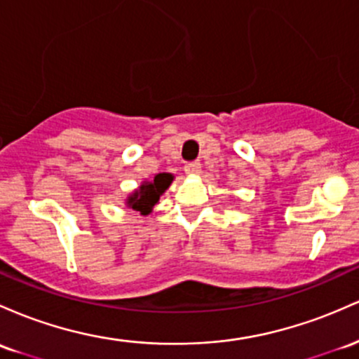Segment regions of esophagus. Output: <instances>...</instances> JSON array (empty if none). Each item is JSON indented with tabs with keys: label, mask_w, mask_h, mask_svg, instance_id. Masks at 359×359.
<instances>
[{
	"label": "esophagus",
	"mask_w": 359,
	"mask_h": 359,
	"mask_svg": "<svg viewBox=\"0 0 359 359\" xmlns=\"http://www.w3.org/2000/svg\"><path fill=\"white\" fill-rule=\"evenodd\" d=\"M184 170H186L187 175H198L201 172V163L199 161H189L186 167H184Z\"/></svg>",
	"instance_id": "1"
}]
</instances>
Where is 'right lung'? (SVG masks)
<instances>
[{
  "label": "right lung",
  "mask_w": 359,
  "mask_h": 359,
  "mask_svg": "<svg viewBox=\"0 0 359 359\" xmlns=\"http://www.w3.org/2000/svg\"><path fill=\"white\" fill-rule=\"evenodd\" d=\"M172 180V173H156L153 180H144L133 194H129L126 204L135 211H140L141 215H148L160 201V196L170 186Z\"/></svg>",
  "instance_id": "obj_1"
}]
</instances>
